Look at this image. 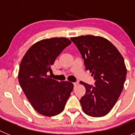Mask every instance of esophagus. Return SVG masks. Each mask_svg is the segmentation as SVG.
Listing matches in <instances>:
<instances>
[{"label": "esophagus", "mask_w": 135, "mask_h": 135, "mask_svg": "<svg viewBox=\"0 0 135 135\" xmlns=\"http://www.w3.org/2000/svg\"><path fill=\"white\" fill-rule=\"evenodd\" d=\"M73 84H74V88H76V87L78 85V82H74V83H73Z\"/></svg>", "instance_id": "esophagus-1"}]
</instances>
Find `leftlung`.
<instances>
[{
    "mask_svg": "<svg viewBox=\"0 0 135 135\" xmlns=\"http://www.w3.org/2000/svg\"><path fill=\"white\" fill-rule=\"evenodd\" d=\"M70 39L81 53L86 70L96 80L95 86L80 83L86 90L80 100L83 111L95 118L104 116L112 109L123 89L127 75L124 59L102 36L82 35Z\"/></svg>",
    "mask_w": 135,
    "mask_h": 135,
    "instance_id": "8db88e82",
    "label": "left lung"
}]
</instances>
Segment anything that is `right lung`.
I'll list each match as a JSON object with an SVG mask.
<instances>
[{
    "label": "right lung",
    "instance_id": "obj_1",
    "mask_svg": "<svg viewBox=\"0 0 135 135\" xmlns=\"http://www.w3.org/2000/svg\"><path fill=\"white\" fill-rule=\"evenodd\" d=\"M70 44L62 37L41 40L27 50L20 63L19 83L34 109L45 116L62 112L73 90L70 81L59 82L48 75L56 58Z\"/></svg>",
    "mask_w": 135,
    "mask_h": 135
}]
</instances>
